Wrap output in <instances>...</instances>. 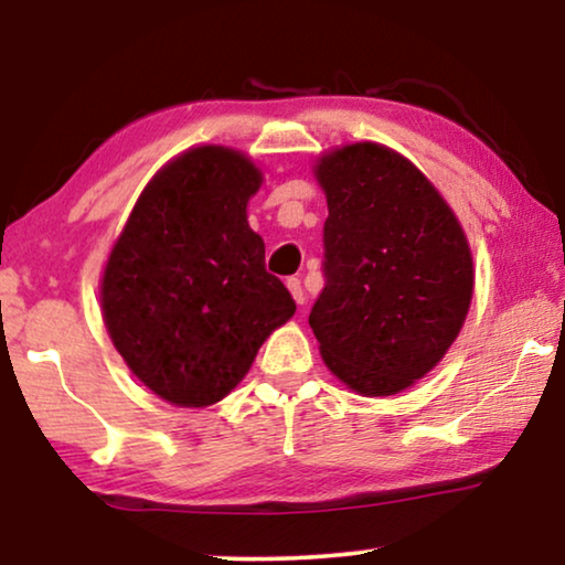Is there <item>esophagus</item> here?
<instances>
[{"mask_svg":"<svg viewBox=\"0 0 565 565\" xmlns=\"http://www.w3.org/2000/svg\"><path fill=\"white\" fill-rule=\"evenodd\" d=\"M288 290H290V296H292V300H296L298 306H303V303H306V292H303V285H300L298 277H290V280H288Z\"/></svg>","mask_w":565,"mask_h":565,"instance_id":"obj_1","label":"esophagus"}]
</instances>
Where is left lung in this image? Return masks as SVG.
<instances>
[{
    "label": "left lung",
    "instance_id": "left-lung-1",
    "mask_svg": "<svg viewBox=\"0 0 565 565\" xmlns=\"http://www.w3.org/2000/svg\"><path fill=\"white\" fill-rule=\"evenodd\" d=\"M316 180L329 205L327 285L308 323L339 381L393 396L460 334L473 298L468 238L435 184L381 143L327 153Z\"/></svg>",
    "mask_w": 565,
    "mask_h": 565
}]
</instances>
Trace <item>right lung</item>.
<instances>
[{"label":"right lung","mask_w":565,"mask_h":565,"mask_svg":"<svg viewBox=\"0 0 565 565\" xmlns=\"http://www.w3.org/2000/svg\"><path fill=\"white\" fill-rule=\"evenodd\" d=\"M262 172L200 146L138 198L103 275V319L143 385L174 406H211L242 383L259 347L296 313L246 221Z\"/></svg>","instance_id":"obj_1"}]
</instances>
